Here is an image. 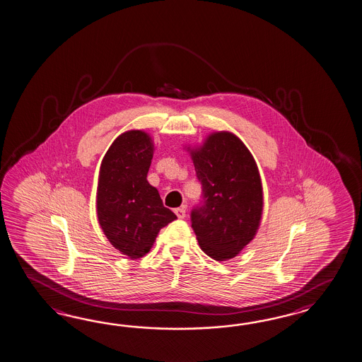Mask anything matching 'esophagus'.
<instances>
[{
    "mask_svg": "<svg viewBox=\"0 0 362 362\" xmlns=\"http://www.w3.org/2000/svg\"><path fill=\"white\" fill-rule=\"evenodd\" d=\"M175 215L177 216V218H185L186 217V206H179L175 208Z\"/></svg>",
    "mask_w": 362,
    "mask_h": 362,
    "instance_id": "1",
    "label": "esophagus"
}]
</instances>
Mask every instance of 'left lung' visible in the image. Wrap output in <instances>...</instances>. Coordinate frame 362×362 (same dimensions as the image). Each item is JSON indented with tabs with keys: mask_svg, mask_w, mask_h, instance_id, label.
I'll return each mask as SVG.
<instances>
[{
	"mask_svg": "<svg viewBox=\"0 0 362 362\" xmlns=\"http://www.w3.org/2000/svg\"><path fill=\"white\" fill-rule=\"evenodd\" d=\"M191 156L203 191L191 211V226L206 255L230 259L259 226L264 196L258 167L241 139L228 132L211 134Z\"/></svg>",
	"mask_w": 362,
	"mask_h": 362,
	"instance_id": "left-lung-1",
	"label": "left lung"
}]
</instances>
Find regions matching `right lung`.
Returning <instances> with one entry per match:
<instances>
[{"mask_svg": "<svg viewBox=\"0 0 362 362\" xmlns=\"http://www.w3.org/2000/svg\"><path fill=\"white\" fill-rule=\"evenodd\" d=\"M153 153L151 138L130 130L116 138L100 168L98 223L109 243L132 259L148 253L159 230L176 218L147 182Z\"/></svg>", "mask_w": 362, "mask_h": 362, "instance_id": "1", "label": "right lung"}]
</instances>
